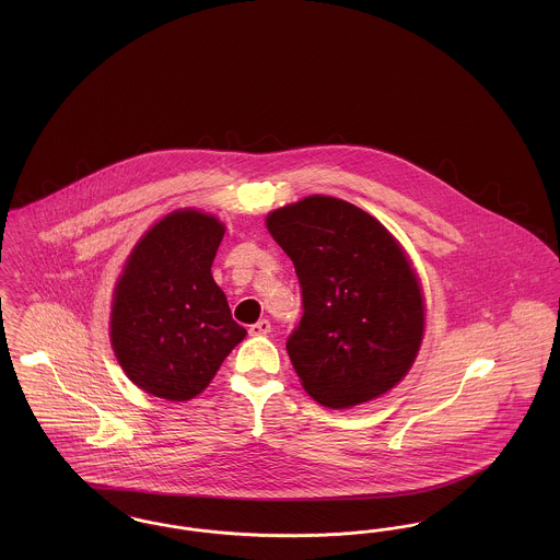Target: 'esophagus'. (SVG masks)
<instances>
[{
  "mask_svg": "<svg viewBox=\"0 0 560 560\" xmlns=\"http://www.w3.org/2000/svg\"><path fill=\"white\" fill-rule=\"evenodd\" d=\"M270 331V320L260 319L254 325H249V336H267Z\"/></svg>",
  "mask_w": 560,
  "mask_h": 560,
  "instance_id": "esophagus-1",
  "label": "esophagus"
}]
</instances>
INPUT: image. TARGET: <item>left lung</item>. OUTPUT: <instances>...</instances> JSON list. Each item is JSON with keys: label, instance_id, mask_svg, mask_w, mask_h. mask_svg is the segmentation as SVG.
Listing matches in <instances>:
<instances>
[{"label": "left lung", "instance_id": "left-lung-1", "mask_svg": "<svg viewBox=\"0 0 560 560\" xmlns=\"http://www.w3.org/2000/svg\"><path fill=\"white\" fill-rule=\"evenodd\" d=\"M292 258L302 319L288 354L313 399L345 409L397 386L424 336V298L399 241L361 208L311 195L267 215Z\"/></svg>", "mask_w": 560, "mask_h": 560}]
</instances>
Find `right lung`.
I'll list each match as a JSON object with an SVG mask.
<instances>
[{
    "instance_id": "1",
    "label": "right lung",
    "mask_w": 560,
    "mask_h": 560,
    "mask_svg": "<svg viewBox=\"0 0 560 560\" xmlns=\"http://www.w3.org/2000/svg\"><path fill=\"white\" fill-rule=\"evenodd\" d=\"M222 237L224 224L210 213H167L136 243L115 285L110 345L126 375L153 397L203 393L247 334L213 281Z\"/></svg>"
}]
</instances>
